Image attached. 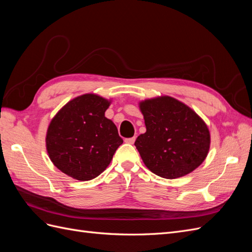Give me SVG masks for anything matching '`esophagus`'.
Returning a JSON list of instances; mask_svg holds the SVG:
<instances>
[{
    "instance_id": "obj_1",
    "label": "esophagus",
    "mask_w": 252,
    "mask_h": 252,
    "mask_svg": "<svg viewBox=\"0 0 252 252\" xmlns=\"http://www.w3.org/2000/svg\"><path fill=\"white\" fill-rule=\"evenodd\" d=\"M135 141V136H133V138H129V139H125V143L127 144H133Z\"/></svg>"
}]
</instances>
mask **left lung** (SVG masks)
Segmentation results:
<instances>
[{"label":"left lung","instance_id":"left-lung-1","mask_svg":"<svg viewBox=\"0 0 252 252\" xmlns=\"http://www.w3.org/2000/svg\"><path fill=\"white\" fill-rule=\"evenodd\" d=\"M146 132L134 145L147 168L165 179H177L196 169L208 155L210 132L194 110L169 95L139 103Z\"/></svg>","mask_w":252,"mask_h":252}]
</instances>
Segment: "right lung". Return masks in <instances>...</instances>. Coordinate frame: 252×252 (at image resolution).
Masks as SVG:
<instances>
[{
  "label": "right lung",
  "instance_id": "add662e5",
  "mask_svg": "<svg viewBox=\"0 0 252 252\" xmlns=\"http://www.w3.org/2000/svg\"><path fill=\"white\" fill-rule=\"evenodd\" d=\"M111 100L85 94L65 104L50 121L46 149L58 169L78 181H90L110 164L123 140L105 117Z\"/></svg>",
  "mask_w": 252,
  "mask_h": 252
}]
</instances>
